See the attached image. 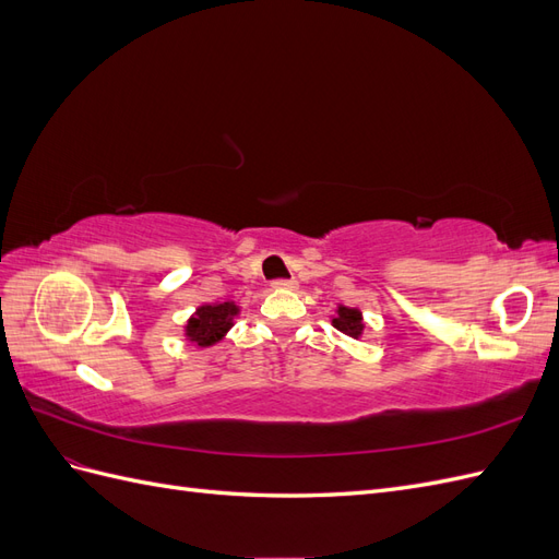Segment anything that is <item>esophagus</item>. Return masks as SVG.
<instances>
[{
  "label": "esophagus",
  "mask_w": 559,
  "mask_h": 559,
  "mask_svg": "<svg viewBox=\"0 0 559 559\" xmlns=\"http://www.w3.org/2000/svg\"><path fill=\"white\" fill-rule=\"evenodd\" d=\"M273 289H294L296 286V280H273Z\"/></svg>",
  "instance_id": "1"
}]
</instances>
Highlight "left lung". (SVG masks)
Returning a JSON list of instances; mask_svg holds the SVG:
<instances>
[{"instance_id": "obj_1", "label": "left lung", "mask_w": 559, "mask_h": 559, "mask_svg": "<svg viewBox=\"0 0 559 559\" xmlns=\"http://www.w3.org/2000/svg\"><path fill=\"white\" fill-rule=\"evenodd\" d=\"M333 326L349 337H359L364 331L361 312L354 308H337V317L333 319Z\"/></svg>"}]
</instances>
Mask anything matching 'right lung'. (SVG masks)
Wrapping results in <instances>:
<instances>
[{
	"label": "right lung",
	"mask_w": 559,
	"mask_h": 559,
	"mask_svg": "<svg viewBox=\"0 0 559 559\" xmlns=\"http://www.w3.org/2000/svg\"><path fill=\"white\" fill-rule=\"evenodd\" d=\"M238 306L233 302H216V306H202L186 324V335L198 347H210L222 341L233 326V317L238 314Z\"/></svg>",
	"instance_id": "add662e5"
}]
</instances>
